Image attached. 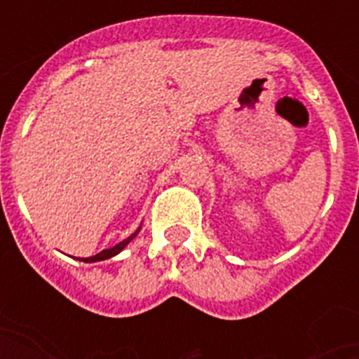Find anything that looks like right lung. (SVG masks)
I'll use <instances>...</instances> for the list:
<instances>
[{
	"instance_id": "right-lung-1",
	"label": "right lung",
	"mask_w": 359,
	"mask_h": 359,
	"mask_svg": "<svg viewBox=\"0 0 359 359\" xmlns=\"http://www.w3.org/2000/svg\"><path fill=\"white\" fill-rule=\"evenodd\" d=\"M136 234H138V231H136V233H134L133 236H128L126 241L118 242L117 246H113V248L103 250V252H100V254H95V256H92V257H82V262H86V264H92V262H102V259H109V257L117 256L118 252H121V250L125 248L126 244H128V242L133 241V238H134V236H136Z\"/></svg>"
}]
</instances>
